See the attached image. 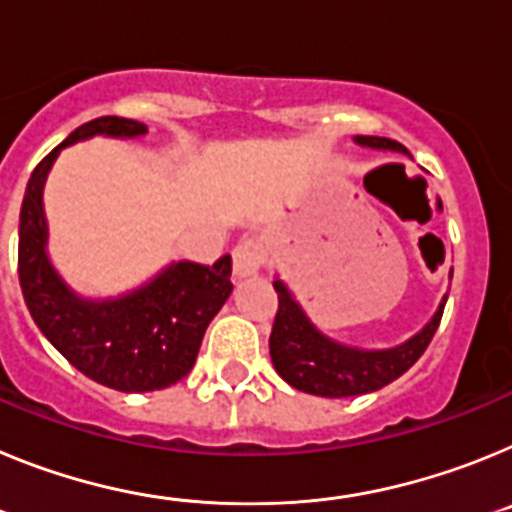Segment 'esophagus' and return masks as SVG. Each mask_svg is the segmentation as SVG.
I'll use <instances>...</instances> for the list:
<instances>
[{"instance_id": "1", "label": "esophagus", "mask_w": 512, "mask_h": 512, "mask_svg": "<svg viewBox=\"0 0 512 512\" xmlns=\"http://www.w3.org/2000/svg\"><path fill=\"white\" fill-rule=\"evenodd\" d=\"M266 253L264 243L256 235H243L238 246L233 248V271L238 277H251L264 266Z\"/></svg>"}]
</instances>
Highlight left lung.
Instances as JSON below:
<instances>
[{"label":"left lung","instance_id":"obj_1","mask_svg":"<svg viewBox=\"0 0 512 512\" xmlns=\"http://www.w3.org/2000/svg\"><path fill=\"white\" fill-rule=\"evenodd\" d=\"M356 143L369 148H384V151L408 153V148L400 146L397 140L377 138V135H359ZM274 289H277L279 297L277 315H274L269 336L274 369L295 390L320 397L366 395V392L382 390L384 384L402 377L428 348L433 333L438 330V323H441L446 300H449V295L443 297L431 323L408 343L387 348V351H359V348L333 343L312 328L305 312L292 300V295L279 279L274 282Z\"/></svg>","mask_w":512,"mask_h":512}]
</instances>
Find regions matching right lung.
<instances>
[{
    "instance_id": "add662e5",
    "label": "right lung",
    "mask_w": 512,
    "mask_h": 512,
    "mask_svg": "<svg viewBox=\"0 0 512 512\" xmlns=\"http://www.w3.org/2000/svg\"><path fill=\"white\" fill-rule=\"evenodd\" d=\"M99 133L133 138L146 133V125L125 117H97L35 166L20 210L22 297L40 333L84 377L120 392L164 390L192 372L207 325L233 292V261L228 253L212 266L182 261L122 300H79L45 259L43 182L63 146Z\"/></svg>"
}]
</instances>
